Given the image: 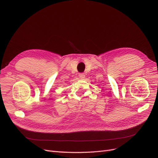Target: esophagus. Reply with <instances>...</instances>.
Wrapping results in <instances>:
<instances>
[{
	"label": "esophagus",
	"instance_id": "34e87169",
	"mask_svg": "<svg viewBox=\"0 0 158 158\" xmlns=\"http://www.w3.org/2000/svg\"><path fill=\"white\" fill-rule=\"evenodd\" d=\"M79 78L80 79H84L85 78V74L84 73H80L79 74Z\"/></svg>",
	"mask_w": 158,
	"mask_h": 158
}]
</instances>
